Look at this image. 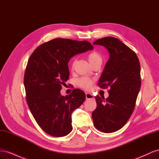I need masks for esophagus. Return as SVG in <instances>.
<instances>
[{"instance_id": "obj_1", "label": "esophagus", "mask_w": 159, "mask_h": 159, "mask_svg": "<svg viewBox=\"0 0 159 159\" xmlns=\"http://www.w3.org/2000/svg\"><path fill=\"white\" fill-rule=\"evenodd\" d=\"M85 98H86V99H94L93 95L92 94L89 93H85Z\"/></svg>"}]
</instances>
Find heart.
I'll return each mask as SVG.
<instances>
[{
	"label": "heart",
	"mask_w": 159,
	"mask_h": 159,
	"mask_svg": "<svg viewBox=\"0 0 159 159\" xmlns=\"http://www.w3.org/2000/svg\"><path fill=\"white\" fill-rule=\"evenodd\" d=\"M88 58L91 65L95 63L96 61H102V56H101V55L97 52H92L89 53L88 56ZM75 62V60L72 61L71 62V66L72 68H74ZM78 84L81 88H83L84 89H89L91 88V85H92V84H93V80L90 78H86V77H84V78H81L78 80Z\"/></svg>",
	"instance_id": "heart-1"
}]
</instances>
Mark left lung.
<instances>
[{"label":"left lung","instance_id":"8db88e82","mask_svg":"<svg viewBox=\"0 0 159 159\" xmlns=\"http://www.w3.org/2000/svg\"><path fill=\"white\" fill-rule=\"evenodd\" d=\"M104 46L109 59L99 80L101 88L109 86V97L95 96L97 107L92 113L95 127L110 133L122 128L131 117L141 89V66L131 49L114 37H105L93 42Z\"/></svg>","mask_w":159,"mask_h":159}]
</instances>
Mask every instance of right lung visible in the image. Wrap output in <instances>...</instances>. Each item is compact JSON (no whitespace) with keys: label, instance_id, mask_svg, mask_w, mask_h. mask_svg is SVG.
Instances as JSON below:
<instances>
[{"label":"right lung","instance_id":"add662e5","mask_svg":"<svg viewBox=\"0 0 159 159\" xmlns=\"http://www.w3.org/2000/svg\"><path fill=\"white\" fill-rule=\"evenodd\" d=\"M93 49L88 41L56 38L38 46L28 60L24 79L26 102L38 125L51 136L64 137L71 131V113L85 99L80 89L69 95L60 93L70 76L68 61Z\"/></svg>","mask_w":159,"mask_h":159}]
</instances>
